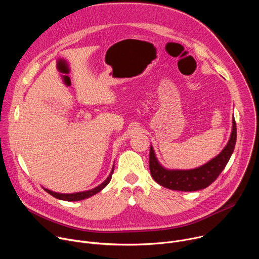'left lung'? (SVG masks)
I'll use <instances>...</instances> for the list:
<instances>
[{
  "mask_svg": "<svg viewBox=\"0 0 259 259\" xmlns=\"http://www.w3.org/2000/svg\"><path fill=\"white\" fill-rule=\"evenodd\" d=\"M236 140L237 127L236 121L233 118L232 133L225 149L206 164L189 170H170L163 167L159 163L153 146L151 145L150 170L152 177L160 186L172 191L195 192L206 189L216 180V178L227 166L232 154L234 153Z\"/></svg>",
  "mask_w": 259,
  "mask_h": 259,
  "instance_id": "8db88e82",
  "label": "left lung"
}]
</instances>
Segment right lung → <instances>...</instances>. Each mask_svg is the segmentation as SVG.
<instances>
[{
    "instance_id": "add662e5",
    "label": "right lung",
    "mask_w": 259,
    "mask_h": 259,
    "mask_svg": "<svg viewBox=\"0 0 259 259\" xmlns=\"http://www.w3.org/2000/svg\"><path fill=\"white\" fill-rule=\"evenodd\" d=\"M114 168L115 166L112 168V171H110L109 175L107 176V178L101 183L99 184L98 187L92 189V190H89V191H85V192H79V193H72V194H60V193H55V192H52L48 189H45L43 188L48 194H50L51 196H53L54 198L56 199H59V200H63V201H68V202H75V201H81V200H84V199H88L90 197H92L93 195L99 193L100 191H102L107 184L109 183L110 179H112V175L114 173Z\"/></svg>"
}]
</instances>
